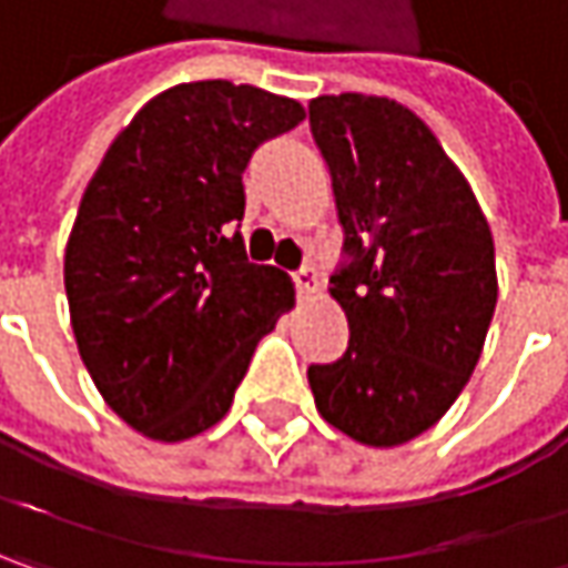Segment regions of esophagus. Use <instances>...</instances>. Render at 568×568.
I'll list each match as a JSON object with an SVG mask.
<instances>
[{
    "mask_svg": "<svg viewBox=\"0 0 568 568\" xmlns=\"http://www.w3.org/2000/svg\"><path fill=\"white\" fill-rule=\"evenodd\" d=\"M292 283L298 288V295L302 298H308L311 292H317V270L314 266H302V270H295L292 273Z\"/></svg>",
    "mask_w": 568,
    "mask_h": 568,
    "instance_id": "obj_1",
    "label": "esophagus"
}]
</instances>
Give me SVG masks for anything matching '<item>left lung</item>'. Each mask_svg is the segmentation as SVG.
I'll return each instance as SVG.
<instances>
[{"label": "left lung", "instance_id": "1", "mask_svg": "<svg viewBox=\"0 0 568 568\" xmlns=\"http://www.w3.org/2000/svg\"><path fill=\"white\" fill-rule=\"evenodd\" d=\"M311 136L331 168L346 260L331 295L349 346L311 365L317 413L362 445L432 429L470 382L496 311V247L432 130L375 94H321Z\"/></svg>", "mask_w": 568, "mask_h": 568}]
</instances>
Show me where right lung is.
<instances>
[{
    "label": "right lung",
    "mask_w": 568,
    "mask_h": 568,
    "mask_svg": "<svg viewBox=\"0 0 568 568\" xmlns=\"http://www.w3.org/2000/svg\"><path fill=\"white\" fill-rule=\"evenodd\" d=\"M302 120L263 88L174 85L88 181L62 266L72 333L108 407L155 442L215 426L295 302L285 273L247 260L235 222L251 155Z\"/></svg>",
    "instance_id": "1"
}]
</instances>
